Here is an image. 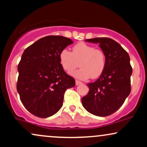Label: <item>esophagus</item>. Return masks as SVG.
<instances>
[{
    "mask_svg": "<svg viewBox=\"0 0 147 147\" xmlns=\"http://www.w3.org/2000/svg\"><path fill=\"white\" fill-rule=\"evenodd\" d=\"M82 84V82H80V81H79V80H76V85H78V84Z\"/></svg>",
    "mask_w": 147,
    "mask_h": 147,
    "instance_id": "esophagus-1",
    "label": "esophagus"
}]
</instances>
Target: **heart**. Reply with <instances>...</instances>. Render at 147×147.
<instances>
[{
    "mask_svg": "<svg viewBox=\"0 0 147 147\" xmlns=\"http://www.w3.org/2000/svg\"><path fill=\"white\" fill-rule=\"evenodd\" d=\"M59 61L67 72L75 69L79 65L80 68L71 75L80 80L97 78L103 74L106 65V55L102 50L82 42L74 46L71 52L63 49L59 53Z\"/></svg>",
    "mask_w": 147,
    "mask_h": 147,
    "instance_id": "1",
    "label": "heart"
}]
</instances>
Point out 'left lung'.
I'll return each mask as SVG.
<instances>
[{
    "instance_id": "obj_1",
    "label": "left lung",
    "mask_w": 147,
    "mask_h": 147,
    "mask_svg": "<svg viewBox=\"0 0 147 147\" xmlns=\"http://www.w3.org/2000/svg\"><path fill=\"white\" fill-rule=\"evenodd\" d=\"M86 41L98 43L106 55V65L100 77L87 84L89 91L82 97V104L90 113L106 117L120 108L131 91L130 58L121 45L110 38L97 37Z\"/></svg>"
}]
</instances>
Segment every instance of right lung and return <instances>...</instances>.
<instances>
[{
	"label": "right lung",
	"instance_id": "1",
	"mask_svg": "<svg viewBox=\"0 0 147 147\" xmlns=\"http://www.w3.org/2000/svg\"><path fill=\"white\" fill-rule=\"evenodd\" d=\"M73 43L63 36H46L28 47L18 66L17 90L25 108L32 115L47 118L63 106L65 90L75 80L65 72L59 53Z\"/></svg>",
	"mask_w": 147,
	"mask_h": 147
}]
</instances>
